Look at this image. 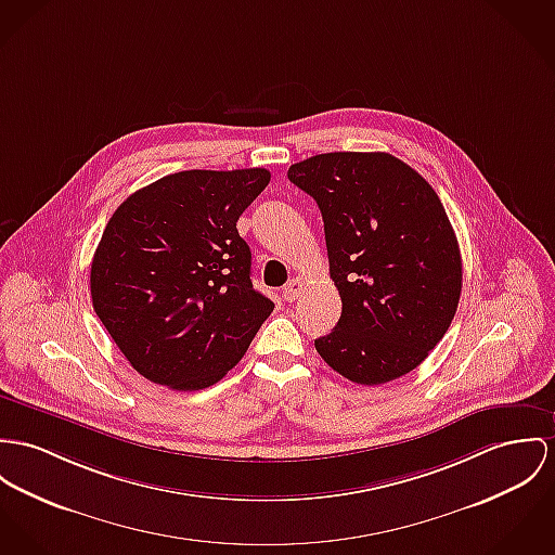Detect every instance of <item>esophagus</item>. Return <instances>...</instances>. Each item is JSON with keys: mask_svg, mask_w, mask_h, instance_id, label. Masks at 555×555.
<instances>
[{"mask_svg": "<svg viewBox=\"0 0 555 555\" xmlns=\"http://www.w3.org/2000/svg\"><path fill=\"white\" fill-rule=\"evenodd\" d=\"M301 279H292L285 287H283V298L285 301H296L299 296V292H301Z\"/></svg>", "mask_w": 555, "mask_h": 555, "instance_id": "esophagus-1", "label": "esophagus"}]
</instances>
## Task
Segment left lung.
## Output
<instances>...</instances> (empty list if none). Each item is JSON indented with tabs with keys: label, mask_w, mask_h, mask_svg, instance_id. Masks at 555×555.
Listing matches in <instances>:
<instances>
[{
	"label": "left lung",
	"mask_w": 555,
	"mask_h": 555,
	"mask_svg": "<svg viewBox=\"0 0 555 555\" xmlns=\"http://www.w3.org/2000/svg\"><path fill=\"white\" fill-rule=\"evenodd\" d=\"M287 177L323 215L341 314L317 352L344 378L384 384L418 367L448 332L463 261L446 209L423 175L384 152H332Z\"/></svg>",
	"instance_id": "obj_1"
}]
</instances>
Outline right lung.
<instances>
[{"instance_id":"obj_1","label":"right lung","mask_w":555,"mask_h":555,"mask_svg":"<svg viewBox=\"0 0 555 555\" xmlns=\"http://www.w3.org/2000/svg\"><path fill=\"white\" fill-rule=\"evenodd\" d=\"M268 181L266 169L172 172L109 217L90 296L143 378L175 390L211 386L274 310L254 289L251 251L236 230Z\"/></svg>"}]
</instances>
